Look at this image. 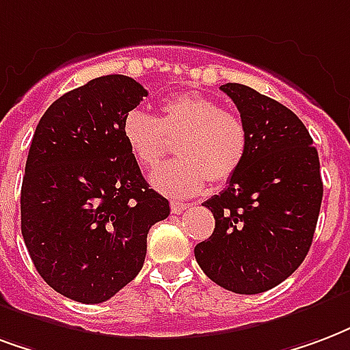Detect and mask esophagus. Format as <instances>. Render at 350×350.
I'll use <instances>...</instances> for the list:
<instances>
[{
  "instance_id": "34e87169",
  "label": "esophagus",
  "mask_w": 350,
  "mask_h": 350,
  "mask_svg": "<svg viewBox=\"0 0 350 350\" xmlns=\"http://www.w3.org/2000/svg\"><path fill=\"white\" fill-rule=\"evenodd\" d=\"M170 209H172V213H182V211L189 209V204H183V202L172 200V202H170Z\"/></svg>"
}]
</instances>
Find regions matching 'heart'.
<instances>
[{"label":"heart","mask_w":350,"mask_h":350,"mask_svg":"<svg viewBox=\"0 0 350 350\" xmlns=\"http://www.w3.org/2000/svg\"><path fill=\"white\" fill-rule=\"evenodd\" d=\"M180 137V159L152 174L157 191L168 196H195L206 180L228 182L239 170L248 150V129L234 111L222 109L213 98L178 94L161 103V118L133 109L124 116L122 137L129 154L142 168H154L167 152V137Z\"/></svg>","instance_id":"heart-1"}]
</instances>
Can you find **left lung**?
<instances>
[{"instance_id": "1", "label": "left lung", "mask_w": 350, "mask_h": 350, "mask_svg": "<svg viewBox=\"0 0 350 350\" xmlns=\"http://www.w3.org/2000/svg\"><path fill=\"white\" fill-rule=\"evenodd\" d=\"M221 90L247 124L248 150L226 189L202 204L215 230L195 258L217 286L263 293L291 276L312 247L323 200L319 155L286 105L239 83Z\"/></svg>"}]
</instances>
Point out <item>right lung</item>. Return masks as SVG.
I'll use <instances>...</instances> for the list:
<instances>
[{"instance_id": "right-lung-1", "label": "right lung", "mask_w": 350, "mask_h": 350, "mask_svg": "<svg viewBox=\"0 0 350 350\" xmlns=\"http://www.w3.org/2000/svg\"><path fill=\"white\" fill-rule=\"evenodd\" d=\"M148 96L113 74L51 103L31 141L22 182V235L38 274L83 304L111 299L135 278L146 237L170 213L142 178L122 120Z\"/></svg>"}]
</instances>
